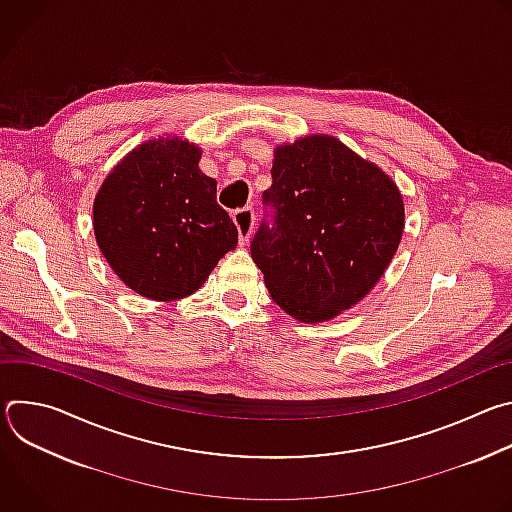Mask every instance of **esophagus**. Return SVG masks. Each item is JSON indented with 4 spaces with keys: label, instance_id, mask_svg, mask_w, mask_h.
I'll return each mask as SVG.
<instances>
[{
    "label": "esophagus",
    "instance_id": "obj_1",
    "mask_svg": "<svg viewBox=\"0 0 512 512\" xmlns=\"http://www.w3.org/2000/svg\"><path fill=\"white\" fill-rule=\"evenodd\" d=\"M233 221L237 225V231H239V241L241 245H245L253 233V225H255V212L251 206L247 208H241V210H235L233 212Z\"/></svg>",
    "mask_w": 512,
    "mask_h": 512
}]
</instances>
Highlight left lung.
Masks as SVG:
<instances>
[{"instance_id":"obj_1","label":"left lung","mask_w":512,"mask_h":512,"mask_svg":"<svg viewBox=\"0 0 512 512\" xmlns=\"http://www.w3.org/2000/svg\"><path fill=\"white\" fill-rule=\"evenodd\" d=\"M251 257L273 302L316 324L360 302L389 267L405 208L397 184L332 135L279 145Z\"/></svg>"}]
</instances>
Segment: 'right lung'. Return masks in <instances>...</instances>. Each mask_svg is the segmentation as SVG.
<instances>
[{
    "label": "right lung",
    "instance_id": "1",
    "mask_svg": "<svg viewBox=\"0 0 512 512\" xmlns=\"http://www.w3.org/2000/svg\"><path fill=\"white\" fill-rule=\"evenodd\" d=\"M200 156L186 139H150L97 192V245L115 275L143 298L172 302L194 294L237 247V227L216 202V180L200 172Z\"/></svg>",
    "mask_w": 512,
    "mask_h": 512
}]
</instances>
